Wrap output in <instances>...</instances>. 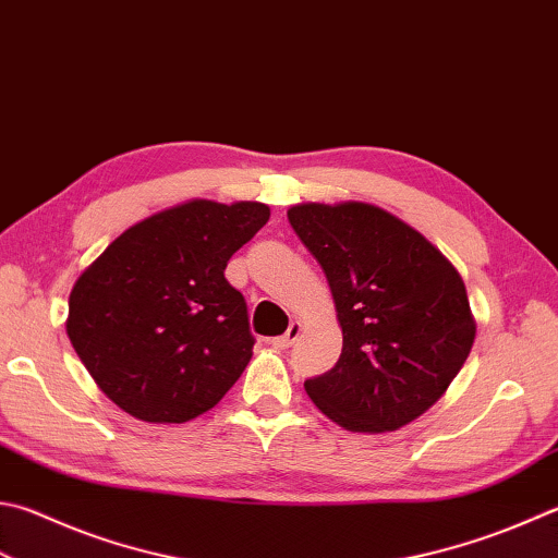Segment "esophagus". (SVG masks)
Returning a JSON list of instances; mask_svg holds the SVG:
<instances>
[{
	"label": "esophagus",
	"instance_id": "obj_1",
	"mask_svg": "<svg viewBox=\"0 0 558 558\" xmlns=\"http://www.w3.org/2000/svg\"><path fill=\"white\" fill-rule=\"evenodd\" d=\"M299 338H301V323L293 320V323L289 325V330L283 332V335H279V338L271 340V344L279 347V350H287V347H291Z\"/></svg>",
	"mask_w": 558,
	"mask_h": 558
}]
</instances>
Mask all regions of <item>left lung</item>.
Wrapping results in <instances>:
<instances>
[{"label": "left lung", "mask_w": 558, "mask_h": 558, "mask_svg": "<svg viewBox=\"0 0 558 558\" xmlns=\"http://www.w3.org/2000/svg\"><path fill=\"white\" fill-rule=\"evenodd\" d=\"M289 223L323 267L342 328L338 364L303 384L311 401L352 433L408 425L442 398L474 344L459 271L378 206L299 204Z\"/></svg>", "instance_id": "obj_1"}]
</instances>
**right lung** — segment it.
Here are the masks:
<instances>
[{"label":"right lung","mask_w":558,"mask_h":558,"mask_svg":"<svg viewBox=\"0 0 558 558\" xmlns=\"http://www.w3.org/2000/svg\"><path fill=\"white\" fill-rule=\"evenodd\" d=\"M267 220L265 204L194 198L131 226L82 271L68 338L121 410L186 423L245 372L255 338L223 271Z\"/></svg>","instance_id":"right-lung-1"}]
</instances>
